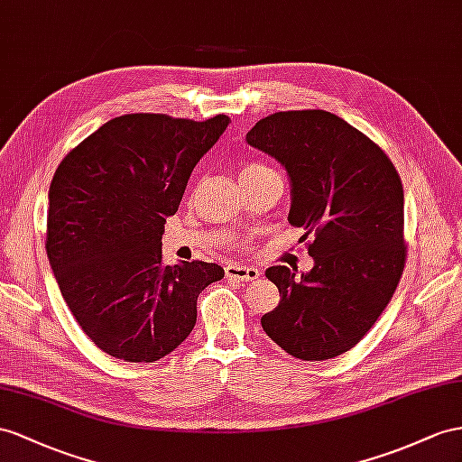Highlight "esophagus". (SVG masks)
Instances as JSON below:
<instances>
[{
	"mask_svg": "<svg viewBox=\"0 0 462 462\" xmlns=\"http://www.w3.org/2000/svg\"><path fill=\"white\" fill-rule=\"evenodd\" d=\"M224 273H226V279H234V281H254L259 277V269L232 263V265H226Z\"/></svg>",
	"mask_w": 462,
	"mask_h": 462,
	"instance_id": "1",
	"label": "esophagus"
}]
</instances>
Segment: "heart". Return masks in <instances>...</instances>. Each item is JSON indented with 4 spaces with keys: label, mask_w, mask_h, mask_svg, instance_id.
I'll use <instances>...</instances> for the list:
<instances>
[{
    "label": "heart",
    "mask_w": 462,
    "mask_h": 462,
    "mask_svg": "<svg viewBox=\"0 0 462 462\" xmlns=\"http://www.w3.org/2000/svg\"><path fill=\"white\" fill-rule=\"evenodd\" d=\"M269 170L267 165L259 163V162H250V163H244L242 170H240V175H254V173H259V171H265Z\"/></svg>",
    "instance_id": "1"
}]
</instances>
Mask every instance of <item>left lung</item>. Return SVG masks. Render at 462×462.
Wrapping results in <instances>:
<instances>
[{
  "mask_svg": "<svg viewBox=\"0 0 462 462\" xmlns=\"http://www.w3.org/2000/svg\"><path fill=\"white\" fill-rule=\"evenodd\" d=\"M285 165L292 185L289 222L302 228L310 273L265 271L281 302L262 318L265 334L302 361L349 351L388 306L406 265L404 189L384 150L322 109L281 111L245 136Z\"/></svg>",
  "mask_w": 462,
  "mask_h": 462,
  "instance_id": "left-lung-1",
  "label": "left lung"
}]
</instances>
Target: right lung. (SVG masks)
I'll use <instances>...</instances> for the list:
<instances>
[{
    "mask_svg": "<svg viewBox=\"0 0 462 462\" xmlns=\"http://www.w3.org/2000/svg\"><path fill=\"white\" fill-rule=\"evenodd\" d=\"M230 118L116 116L66 153L49 191L46 254L69 312L111 357L153 363L193 332L224 269L163 265L162 234L197 162Z\"/></svg>",
    "mask_w": 462,
    "mask_h": 462,
    "instance_id": "add662e5",
    "label": "right lung"
}]
</instances>
